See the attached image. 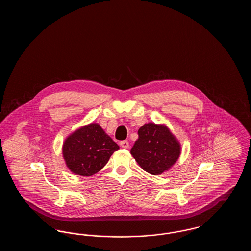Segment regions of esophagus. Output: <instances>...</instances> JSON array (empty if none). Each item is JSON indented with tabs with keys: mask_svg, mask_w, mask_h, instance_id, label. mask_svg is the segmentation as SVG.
<instances>
[{
	"mask_svg": "<svg viewBox=\"0 0 251 251\" xmlns=\"http://www.w3.org/2000/svg\"><path fill=\"white\" fill-rule=\"evenodd\" d=\"M120 147L123 148V149H128L129 148V142L127 140H124V141H120Z\"/></svg>",
	"mask_w": 251,
	"mask_h": 251,
	"instance_id": "obj_1",
	"label": "esophagus"
}]
</instances>
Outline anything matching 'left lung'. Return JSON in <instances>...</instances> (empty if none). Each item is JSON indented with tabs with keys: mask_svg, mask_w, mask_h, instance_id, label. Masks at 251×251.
Here are the masks:
<instances>
[{
	"mask_svg": "<svg viewBox=\"0 0 251 251\" xmlns=\"http://www.w3.org/2000/svg\"><path fill=\"white\" fill-rule=\"evenodd\" d=\"M131 154L145 171L158 175L177 162L180 144L166 125L147 123L138 130Z\"/></svg>",
	"mask_w": 251,
	"mask_h": 251,
	"instance_id": "obj_1",
	"label": "left lung"
}]
</instances>
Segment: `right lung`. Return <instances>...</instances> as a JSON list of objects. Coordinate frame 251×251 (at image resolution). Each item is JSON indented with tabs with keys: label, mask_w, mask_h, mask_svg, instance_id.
<instances>
[{
	"label": "right lung",
	"mask_w": 251,
	"mask_h": 251,
	"mask_svg": "<svg viewBox=\"0 0 251 251\" xmlns=\"http://www.w3.org/2000/svg\"><path fill=\"white\" fill-rule=\"evenodd\" d=\"M120 149L98 123H90L73 131L63 144V157L74 174L91 176L107 164Z\"/></svg>",
	"instance_id": "1"
}]
</instances>
